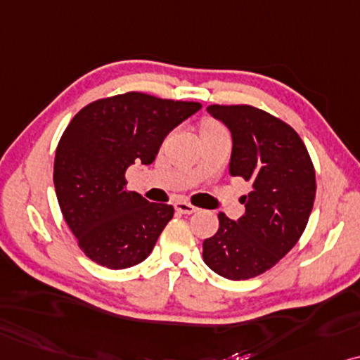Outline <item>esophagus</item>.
<instances>
[{
	"mask_svg": "<svg viewBox=\"0 0 360 360\" xmlns=\"http://www.w3.org/2000/svg\"><path fill=\"white\" fill-rule=\"evenodd\" d=\"M174 209L177 210V212L181 214H194L198 212V207L193 204L186 202V200H177V202H174Z\"/></svg>",
	"mask_w": 360,
	"mask_h": 360,
	"instance_id": "obj_1",
	"label": "esophagus"
}]
</instances>
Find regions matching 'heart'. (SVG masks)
<instances>
[{
	"label": "heart",
	"instance_id": "b5f03b06",
	"mask_svg": "<svg viewBox=\"0 0 360 360\" xmlns=\"http://www.w3.org/2000/svg\"><path fill=\"white\" fill-rule=\"evenodd\" d=\"M219 128H222V127H220L219 123H215V122H205V123L202 124V130H200V133H204V131H212V130H219Z\"/></svg>",
	"mask_w": 360,
	"mask_h": 360
}]
</instances>
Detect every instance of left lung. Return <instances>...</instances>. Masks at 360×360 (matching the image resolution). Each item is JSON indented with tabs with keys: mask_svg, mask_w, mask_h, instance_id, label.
Instances as JSON below:
<instances>
[{
	"mask_svg": "<svg viewBox=\"0 0 360 360\" xmlns=\"http://www.w3.org/2000/svg\"><path fill=\"white\" fill-rule=\"evenodd\" d=\"M232 133L229 171L252 183L238 220L219 214L202 243L205 265L229 280L258 276L303 236L316 195V174L303 140L288 123L250 105H209Z\"/></svg>",
	"mask_w": 360,
	"mask_h": 360,
	"instance_id": "8db88e82",
	"label": "left lung"
}]
</instances>
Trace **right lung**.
<instances>
[{"label": "right lung", "mask_w": 360, "mask_h": 360, "mask_svg": "<svg viewBox=\"0 0 360 360\" xmlns=\"http://www.w3.org/2000/svg\"><path fill=\"white\" fill-rule=\"evenodd\" d=\"M200 107L128 92L89 103L72 118L56 150L54 186L90 260L122 270L150 255L174 209L124 189V172L135 162L151 165L167 133Z\"/></svg>", "instance_id": "obj_1"}]
</instances>
